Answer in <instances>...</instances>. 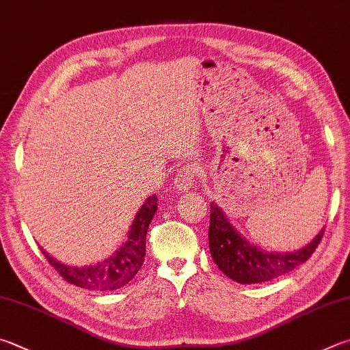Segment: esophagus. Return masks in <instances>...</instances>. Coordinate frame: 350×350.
<instances>
[{
	"label": "esophagus",
	"instance_id": "34e87169",
	"mask_svg": "<svg viewBox=\"0 0 350 350\" xmlns=\"http://www.w3.org/2000/svg\"><path fill=\"white\" fill-rule=\"evenodd\" d=\"M197 173H199V171H197L196 165H185V167H182L176 174L174 187L177 189H180V191H187V189L193 188Z\"/></svg>",
	"mask_w": 350,
	"mask_h": 350
}]
</instances>
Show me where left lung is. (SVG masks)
I'll return each mask as SVG.
<instances>
[{"instance_id": "1", "label": "left lung", "mask_w": 350, "mask_h": 350, "mask_svg": "<svg viewBox=\"0 0 350 350\" xmlns=\"http://www.w3.org/2000/svg\"><path fill=\"white\" fill-rule=\"evenodd\" d=\"M325 228L301 250L294 252H268L251 245L234 228L220 206L211 202L209 214V252L219 269L231 280L252 284L274 280L306 262L315 252Z\"/></svg>"}]
</instances>
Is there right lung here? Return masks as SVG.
<instances>
[{
  "mask_svg": "<svg viewBox=\"0 0 350 350\" xmlns=\"http://www.w3.org/2000/svg\"><path fill=\"white\" fill-rule=\"evenodd\" d=\"M156 211L157 197L153 194L145 200L137 211L125 243H122L111 257L105 258L100 263L84 266V268H73V266H67L50 257L44 250H41V252L49 265H52L55 271L70 284L103 292L124 288L126 283L135 278L137 271L144 265L145 239H147L150 221L153 220Z\"/></svg>",
  "mask_w": 350,
  "mask_h": 350,
  "instance_id": "right-lung-1",
  "label": "right lung"
}]
</instances>
